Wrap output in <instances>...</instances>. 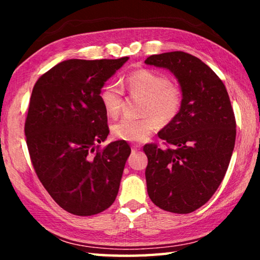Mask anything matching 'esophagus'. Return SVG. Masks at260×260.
<instances>
[{"label": "esophagus", "mask_w": 260, "mask_h": 260, "mask_svg": "<svg viewBox=\"0 0 260 260\" xmlns=\"http://www.w3.org/2000/svg\"><path fill=\"white\" fill-rule=\"evenodd\" d=\"M140 149H141L140 144H134V146H132V153H135V152L140 151Z\"/></svg>", "instance_id": "esophagus-1"}]
</instances>
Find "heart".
Masks as SVG:
<instances>
[{"label": "heart", "mask_w": 260, "mask_h": 260, "mask_svg": "<svg viewBox=\"0 0 260 260\" xmlns=\"http://www.w3.org/2000/svg\"><path fill=\"white\" fill-rule=\"evenodd\" d=\"M125 85L129 93L142 99L141 113L146 116L133 119L122 118L112 126L116 138L140 142L146 140L161 124L172 121L181 109L182 94L178 86L169 79L151 70H138L125 78ZM101 103L105 113L116 117L120 111L122 90L114 83L105 85L100 93Z\"/></svg>", "instance_id": "obj_1"}]
</instances>
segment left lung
Returning <instances> with one entry per match:
<instances>
[{"instance_id": "1", "label": "left lung", "mask_w": 260, "mask_h": 260, "mask_svg": "<svg viewBox=\"0 0 260 260\" xmlns=\"http://www.w3.org/2000/svg\"><path fill=\"white\" fill-rule=\"evenodd\" d=\"M144 63L169 70L182 94L178 116L158 133L171 147H143L148 195L162 210L190 213L212 197L230 165L236 136L230 96L217 74L187 52L152 55Z\"/></svg>"}]
</instances>
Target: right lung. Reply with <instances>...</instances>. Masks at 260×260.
Here are the masks:
<instances>
[{"label":"right lung","mask_w":260,"mask_h":260,"mask_svg":"<svg viewBox=\"0 0 260 260\" xmlns=\"http://www.w3.org/2000/svg\"><path fill=\"white\" fill-rule=\"evenodd\" d=\"M128 59H68L34 85L25 121L30 160L46 190L72 214L102 212L119 190L131 148L119 140L98 149L109 135L100 93Z\"/></svg>","instance_id":"1"}]
</instances>
